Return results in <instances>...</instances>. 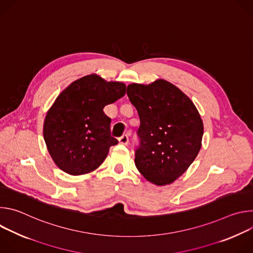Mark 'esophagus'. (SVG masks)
Listing matches in <instances>:
<instances>
[{"mask_svg": "<svg viewBox=\"0 0 253 253\" xmlns=\"http://www.w3.org/2000/svg\"><path fill=\"white\" fill-rule=\"evenodd\" d=\"M118 141H119L120 144H122V145H127L128 142H129V138H128V136L125 134V135H122V136L118 139Z\"/></svg>", "mask_w": 253, "mask_h": 253, "instance_id": "obj_1", "label": "esophagus"}]
</instances>
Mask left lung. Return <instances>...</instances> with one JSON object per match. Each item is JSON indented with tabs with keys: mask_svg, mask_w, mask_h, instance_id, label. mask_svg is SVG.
Returning <instances> with one entry per match:
<instances>
[{
	"mask_svg": "<svg viewBox=\"0 0 253 253\" xmlns=\"http://www.w3.org/2000/svg\"><path fill=\"white\" fill-rule=\"evenodd\" d=\"M127 95L140 118L135 165L150 183H173L201 148L203 122L191 99L172 83H132Z\"/></svg>",
	"mask_w": 253,
	"mask_h": 253,
	"instance_id": "left-lung-1",
	"label": "left lung"
}]
</instances>
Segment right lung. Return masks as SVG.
<instances>
[{
  "label": "right lung",
  "instance_id": "right-lung-1",
  "mask_svg": "<svg viewBox=\"0 0 253 253\" xmlns=\"http://www.w3.org/2000/svg\"><path fill=\"white\" fill-rule=\"evenodd\" d=\"M125 93L124 83L90 74L59 94L45 117L43 135L53 161L62 171L83 175L103 163L109 148L118 143L111 137V119L103 109Z\"/></svg>",
  "mask_w": 253,
  "mask_h": 253
}]
</instances>
